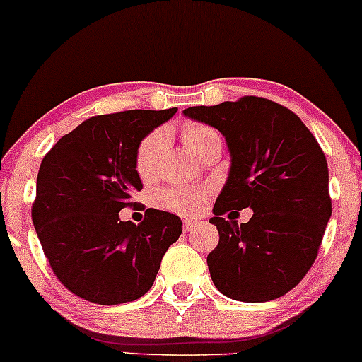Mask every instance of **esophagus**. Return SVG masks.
<instances>
[{"label":"esophagus","instance_id":"obj_1","mask_svg":"<svg viewBox=\"0 0 362 362\" xmlns=\"http://www.w3.org/2000/svg\"><path fill=\"white\" fill-rule=\"evenodd\" d=\"M182 223H185V230H186V232H192V230L193 228H195V226H199L200 225V221H197V219H185V221H182Z\"/></svg>","mask_w":362,"mask_h":362}]
</instances>
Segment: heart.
Instances as JSON below:
<instances>
[{
  "label": "heart",
  "mask_w": 362,
  "mask_h": 362,
  "mask_svg": "<svg viewBox=\"0 0 362 362\" xmlns=\"http://www.w3.org/2000/svg\"><path fill=\"white\" fill-rule=\"evenodd\" d=\"M218 136L214 129L202 124H188L182 129V141L193 155L207 143L209 139ZM167 143L165 130H155L150 136L141 141L136 153V170L143 181L151 180L158 169V160L163 153ZM206 189L200 188H169L160 193V202L170 211L181 214H193L202 207L206 200Z\"/></svg>",
  "instance_id": "obj_1"
}]
</instances>
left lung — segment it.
Returning <instances> with one entry per match:
<instances>
[{
	"label": "left lung",
	"mask_w": 362,
	"mask_h": 362,
	"mask_svg": "<svg viewBox=\"0 0 362 362\" xmlns=\"http://www.w3.org/2000/svg\"><path fill=\"white\" fill-rule=\"evenodd\" d=\"M182 113L218 129L230 151L228 177L209 219L219 232L207 256L216 289L245 303L284 296L310 270L331 218L319 143L291 110L255 95ZM245 206L255 214L240 227L222 218Z\"/></svg>",
	"instance_id": "left-lung-1"
}]
</instances>
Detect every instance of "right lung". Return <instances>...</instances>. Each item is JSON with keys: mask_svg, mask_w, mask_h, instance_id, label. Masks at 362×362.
Masks as SVG:
<instances>
[{"mask_svg": "<svg viewBox=\"0 0 362 362\" xmlns=\"http://www.w3.org/2000/svg\"><path fill=\"white\" fill-rule=\"evenodd\" d=\"M176 111L92 117L45 155L33 225L54 274L76 296L99 305L137 300L150 291L163 255L180 238L176 214L148 209L141 225L118 214L143 189L136 170L141 141Z\"/></svg>", "mask_w": 362, "mask_h": 362, "instance_id": "add662e5", "label": "right lung"}]
</instances>
